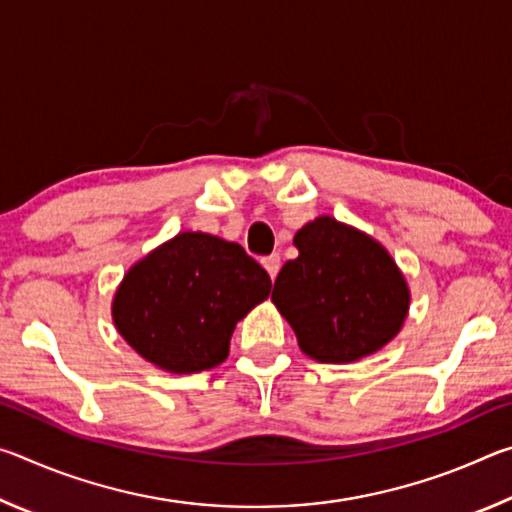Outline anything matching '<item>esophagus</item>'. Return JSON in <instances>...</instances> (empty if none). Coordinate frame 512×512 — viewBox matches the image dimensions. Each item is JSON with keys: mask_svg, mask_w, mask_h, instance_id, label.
Wrapping results in <instances>:
<instances>
[{"mask_svg": "<svg viewBox=\"0 0 512 512\" xmlns=\"http://www.w3.org/2000/svg\"><path fill=\"white\" fill-rule=\"evenodd\" d=\"M262 264L266 268V273L271 275V280H275V275L280 273V255H268L262 259Z\"/></svg>", "mask_w": 512, "mask_h": 512, "instance_id": "1", "label": "esophagus"}]
</instances>
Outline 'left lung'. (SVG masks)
<instances>
[{
	"instance_id": "8db88e82",
	"label": "left lung",
	"mask_w": 512,
	"mask_h": 512,
	"mask_svg": "<svg viewBox=\"0 0 512 512\" xmlns=\"http://www.w3.org/2000/svg\"><path fill=\"white\" fill-rule=\"evenodd\" d=\"M298 257L282 266L273 305L320 363H352L393 341L411 293L388 250L352 225L318 216L296 232Z\"/></svg>"
}]
</instances>
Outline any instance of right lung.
Listing matches in <instances>:
<instances>
[{"mask_svg":"<svg viewBox=\"0 0 512 512\" xmlns=\"http://www.w3.org/2000/svg\"><path fill=\"white\" fill-rule=\"evenodd\" d=\"M271 293L246 250L207 232H180L124 275L112 320L153 366L176 375L225 361L235 325Z\"/></svg>","mask_w":512,"mask_h":512,"instance_id":"add662e5","label":"right lung"}]
</instances>
